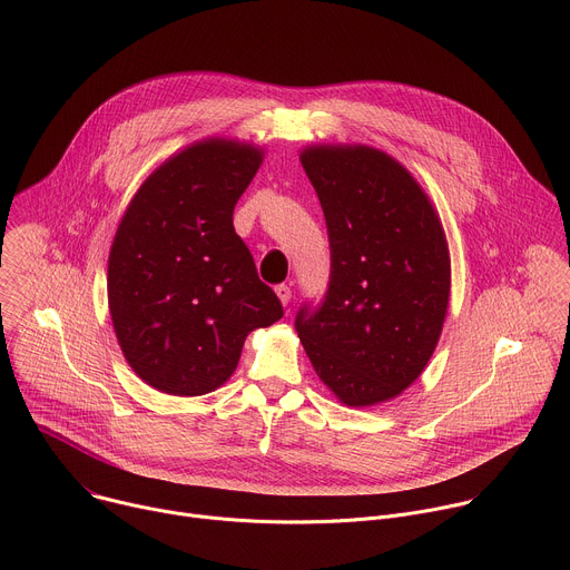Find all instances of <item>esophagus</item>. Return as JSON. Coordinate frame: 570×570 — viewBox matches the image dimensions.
Here are the masks:
<instances>
[{
    "label": "esophagus",
    "mask_w": 570,
    "mask_h": 570,
    "mask_svg": "<svg viewBox=\"0 0 570 570\" xmlns=\"http://www.w3.org/2000/svg\"><path fill=\"white\" fill-rule=\"evenodd\" d=\"M275 293H277V297H279V302L286 306L288 302H291V297H293V291H291V286H286V284H279L277 288H275Z\"/></svg>",
    "instance_id": "obj_1"
}]
</instances>
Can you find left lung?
<instances>
[{"label": "left lung", "mask_w": 570, "mask_h": 570, "mask_svg": "<svg viewBox=\"0 0 570 570\" xmlns=\"http://www.w3.org/2000/svg\"><path fill=\"white\" fill-rule=\"evenodd\" d=\"M330 229L324 302L302 306L295 330L336 399L354 409L411 387L429 365L449 308V243L422 185L365 144L299 150Z\"/></svg>", "instance_id": "obj_1"}]
</instances>
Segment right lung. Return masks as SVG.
<instances>
[{
    "label": "right lung",
    "mask_w": 570,
    "mask_h": 570,
    "mask_svg": "<svg viewBox=\"0 0 570 570\" xmlns=\"http://www.w3.org/2000/svg\"><path fill=\"white\" fill-rule=\"evenodd\" d=\"M264 148L227 137L171 155L128 203L108 257L112 327L132 372L174 396L220 387L243 343L284 311L232 214Z\"/></svg>",
    "instance_id": "add662e5"
}]
</instances>
